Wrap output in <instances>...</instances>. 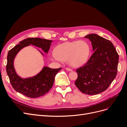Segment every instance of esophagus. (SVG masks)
Masks as SVG:
<instances>
[{"instance_id":"esophagus-1","label":"esophagus","mask_w":127,"mask_h":127,"mask_svg":"<svg viewBox=\"0 0 127 127\" xmlns=\"http://www.w3.org/2000/svg\"><path fill=\"white\" fill-rule=\"evenodd\" d=\"M65 70L68 71H72V70L71 69H70V68H66Z\"/></svg>"}]
</instances>
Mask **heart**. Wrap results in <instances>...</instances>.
<instances>
[{
	"mask_svg": "<svg viewBox=\"0 0 127 127\" xmlns=\"http://www.w3.org/2000/svg\"><path fill=\"white\" fill-rule=\"evenodd\" d=\"M90 46L84 40L67 42L58 45L52 58L58 62H67L72 67H80L87 62Z\"/></svg>",
	"mask_w": 127,
	"mask_h": 127,
	"instance_id": "obj_1",
	"label": "heart"
}]
</instances>
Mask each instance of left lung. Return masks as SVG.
Here are the masks:
<instances>
[{
  "label": "left lung",
  "instance_id": "obj_1",
  "mask_svg": "<svg viewBox=\"0 0 127 127\" xmlns=\"http://www.w3.org/2000/svg\"><path fill=\"white\" fill-rule=\"evenodd\" d=\"M84 37L92 42L94 53L83 67L76 70L78 77L75 84L84 94H99L116 77L118 54L110 41L98 34H89Z\"/></svg>",
  "mask_w": 127,
  "mask_h": 127
}]
</instances>
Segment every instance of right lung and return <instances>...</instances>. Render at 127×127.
I'll return each instance as SVG.
<instances>
[{
  "instance_id": "add662e5",
  "label": "right lung",
  "mask_w": 127,
  "mask_h": 127,
  "mask_svg": "<svg viewBox=\"0 0 127 127\" xmlns=\"http://www.w3.org/2000/svg\"><path fill=\"white\" fill-rule=\"evenodd\" d=\"M52 41L39 38H29L19 42L10 50L7 56L6 66L7 74L9 77L12 86L15 90L28 97L35 98L44 95L52 88L55 77L61 68L52 69L44 66L39 73L34 76L23 78L18 75L15 71L14 62L19 52L23 48L31 45L38 47L47 54ZM43 56L44 54L38 50Z\"/></svg>"
}]
</instances>
